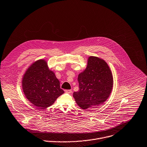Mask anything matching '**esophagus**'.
<instances>
[{
	"label": "esophagus",
	"instance_id": "1",
	"mask_svg": "<svg viewBox=\"0 0 147 147\" xmlns=\"http://www.w3.org/2000/svg\"><path fill=\"white\" fill-rule=\"evenodd\" d=\"M65 92H67V93H69V94H71V93H72V90H65Z\"/></svg>",
	"mask_w": 147,
	"mask_h": 147
}]
</instances>
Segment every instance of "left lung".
Returning a JSON list of instances; mask_svg holds the SVG:
<instances>
[{"label":"left lung","mask_w":147,"mask_h":147,"mask_svg":"<svg viewBox=\"0 0 147 147\" xmlns=\"http://www.w3.org/2000/svg\"><path fill=\"white\" fill-rule=\"evenodd\" d=\"M79 90L74 92L76 102L83 109L98 106L109 96L113 84L107 64L96 57L88 58L86 69L78 78Z\"/></svg>","instance_id":"8db88e82"}]
</instances>
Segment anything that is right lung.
Instances as JSON below:
<instances>
[{
    "label": "right lung",
    "instance_id": "1",
    "mask_svg": "<svg viewBox=\"0 0 147 147\" xmlns=\"http://www.w3.org/2000/svg\"><path fill=\"white\" fill-rule=\"evenodd\" d=\"M22 88L27 99L40 109L51 106L64 91L44 60L35 62L26 72Z\"/></svg>",
    "mask_w": 147,
    "mask_h": 147
}]
</instances>
